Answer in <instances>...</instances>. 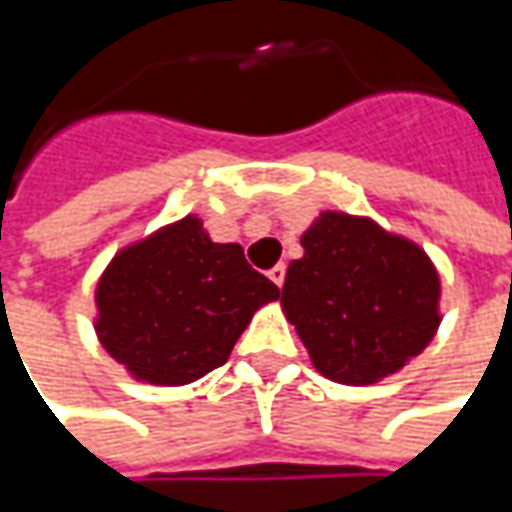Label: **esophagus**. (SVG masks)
<instances>
[{"mask_svg":"<svg viewBox=\"0 0 512 512\" xmlns=\"http://www.w3.org/2000/svg\"><path fill=\"white\" fill-rule=\"evenodd\" d=\"M285 273H287L285 265H276L267 270V279H270V282H273L276 287H282L285 285Z\"/></svg>","mask_w":512,"mask_h":512,"instance_id":"34e87169","label":"esophagus"}]
</instances>
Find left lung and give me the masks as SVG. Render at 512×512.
<instances>
[{
  "instance_id": "obj_1",
  "label": "left lung",
  "mask_w": 512,
  "mask_h": 512,
  "mask_svg": "<svg viewBox=\"0 0 512 512\" xmlns=\"http://www.w3.org/2000/svg\"><path fill=\"white\" fill-rule=\"evenodd\" d=\"M282 287L319 373L373 384L419 356L439 327V276L424 250L370 219L322 213Z\"/></svg>"
}]
</instances>
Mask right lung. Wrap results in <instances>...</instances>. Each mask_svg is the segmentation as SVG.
<instances>
[{
    "instance_id": "1",
    "label": "right lung",
    "mask_w": 512,
    "mask_h": 512,
    "mask_svg": "<svg viewBox=\"0 0 512 512\" xmlns=\"http://www.w3.org/2000/svg\"><path fill=\"white\" fill-rule=\"evenodd\" d=\"M279 287L239 245L210 242L187 216L122 250L96 287L99 339L133 376L187 384L222 367L253 310Z\"/></svg>"
}]
</instances>
